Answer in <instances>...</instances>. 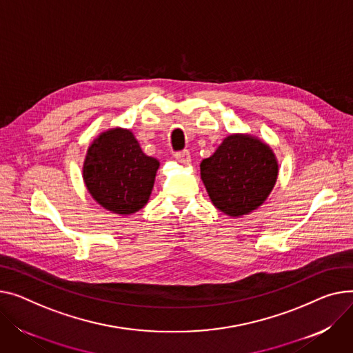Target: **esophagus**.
<instances>
[{
	"instance_id": "1",
	"label": "esophagus",
	"mask_w": 353,
	"mask_h": 353,
	"mask_svg": "<svg viewBox=\"0 0 353 353\" xmlns=\"http://www.w3.org/2000/svg\"><path fill=\"white\" fill-rule=\"evenodd\" d=\"M174 157L177 161L180 163H190V152L189 150H181V152H176Z\"/></svg>"
}]
</instances>
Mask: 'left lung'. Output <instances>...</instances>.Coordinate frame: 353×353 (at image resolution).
I'll use <instances>...</instances> for the list:
<instances>
[{
	"instance_id": "8db88e82",
	"label": "left lung",
	"mask_w": 353,
	"mask_h": 353,
	"mask_svg": "<svg viewBox=\"0 0 353 353\" xmlns=\"http://www.w3.org/2000/svg\"><path fill=\"white\" fill-rule=\"evenodd\" d=\"M201 179L213 204L239 217L260 207L276 181L272 150L251 136L231 134L200 164Z\"/></svg>"
}]
</instances>
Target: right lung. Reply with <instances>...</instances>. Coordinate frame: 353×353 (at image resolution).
I'll list each match as a JSON object with an SVG mask.
<instances>
[{
  "instance_id": "obj_1",
  "label": "right lung",
  "mask_w": 353,
  "mask_h": 353,
  "mask_svg": "<svg viewBox=\"0 0 353 353\" xmlns=\"http://www.w3.org/2000/svg\"><path fill=\"white\" fill-rule=\"evenodd\" d=\"M157 169L159 161L142 152L132 132L113 129L89 148L83 180L101 205L117 214H132L148 203Z\"/></svg>"
}]
</instances>
